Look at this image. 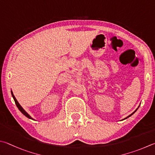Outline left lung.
I'll use <instances>...</instances> for the list:
<instances>
[{
	"label": "left lung",
	"instance_id": "8db88e82",
	"mask_svg": "<svg viewBox=\"0 0 155 155\" xmlns=\"http://www.w3.org/2000/svg\"><path fill=\"white\" fill-rule=\"evenodd\" d=\"M139 107H140V105H139V106H138V107H137V109H136V110H135V111H134V112H132V113H131V114H129V116H128V117H126V118H125V119H123V120H125V119H127V118H129V117H131V115H132V114H134V113H135V112H136V111H137V109H138V108H139Z\"/></svg>",
	"mask_w": 155,
	"mask_h": 155
}]
</instances>
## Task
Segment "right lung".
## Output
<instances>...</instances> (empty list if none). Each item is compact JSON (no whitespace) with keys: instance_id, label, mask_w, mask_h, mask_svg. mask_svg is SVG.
<instances>
[{"instance_id":"right-lung-1","label":"right lung","mask_w":155,"mask_h":155,"mask_svg":"<svg viewBox=\"0 0 155 155\" xmlns=\"http://www.w3.org/2000/svg\"><path fill=\"white\" fill-rule=\"evenodd\" d=\"M11 95H12V97H13V98L14 101H15V104H16L17 107H18V109L19 110H20V112H21V113L23 114L24 115H25V116H26V117L28 118V119H32V120H35V119H33L30 116V114H28V112H27L26 110H24L23 108H22L20 104H19V102H18V100H16L15 97L14 96V95H13V91H11Z\"/></svg>"}]
</instances>
